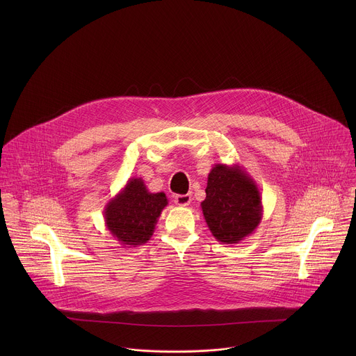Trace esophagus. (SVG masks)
<instances>
[{"mask_svg":"<svg viewBox=\"0 0 356 356\" xmlns=\"http://www.w3.org/2000/svg\"><path fill=\"white\" fill-rule=\"evenodd\" d=\"M175 204L177 205H181V207H186V205H189L191 202H192V197L189 196V195H178V196H175Z\"/></svg>","mask_w":356,"mask_h":356,"instance_id":"esophagus-1","label":"esophagus"}]
</instances>
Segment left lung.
I'll list each match as a JSON object with an SVG mask.
<instances>
[{
    "instance_id": "left-lung-1",
    "label": "left lung",
    "mask_w": 356,
    "mask_h": 356,
    "mask_svg": "<svg viewBox=\"0 0 356 356\" xmlns=\"http://www.w3.org/2000/svg\"><path fill=\"white\" fill-rule=\"evenodd\" d=\"M205 195L204 219L219 243L238 244L259 226L263 216L261 196L243 165L213 164Z\"/></svg>"
}]
</instances>
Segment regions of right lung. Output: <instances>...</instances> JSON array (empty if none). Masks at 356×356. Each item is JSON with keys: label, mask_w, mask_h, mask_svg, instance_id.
<instances>
[{"label": "right lung", "mask_w": 356, "mask_h": 356, "mask_svg": "<svg viewBox=\"0 0 356 356\" xmlns=\"http://www.w3.org/2000/svg\"><path fill=\"white\" fill-rule=\"evenodd\" d=\"M168 200L163 192L151 193L143 178H130L124 188L104 208L105 226L122 245L148 243Z\"/></svg>", "instance_id": "1"}]
</instances>
